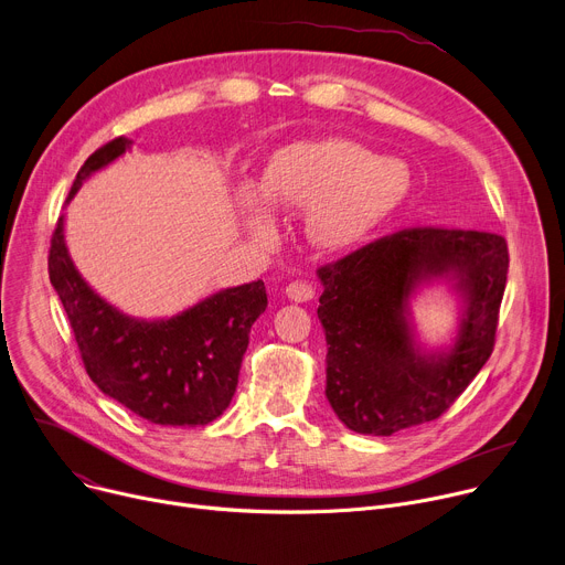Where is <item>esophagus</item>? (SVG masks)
<instances>
[{
  "label": "esophagus",
  "mask_w": 565,
  "mask_h": 565,
  "mask_svg": "<svg viewBox=\"0 0 565 565\" xmlns=\"http://www.w3.org/2000/svg\"><path fill=\"white\" fill-rule=\"evenodd\" d=\"M313 295H316V288L309 281H292L286 286V297L292 299V302H309V299H313Z\"/></svg>",
  "instance_id": "obj_1"
}]
</instances>
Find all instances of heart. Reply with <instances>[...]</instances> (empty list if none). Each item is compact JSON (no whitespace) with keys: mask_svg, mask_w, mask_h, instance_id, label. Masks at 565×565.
<instances>
[{"mask_svg":"<svg viewBox=\"0 0 565 565\" xmlns=\"http://www.w3.org/2000/svg\"><path fill=\"white\" fill-rule=\"evenodd\" d=\"M263 193L243 188L236 213L258 247L279 241L277 209L307 213V238L322 252L363 245L406 202L411 170L397 159L341 138L295 142L275 152L260 177Z\"/></svg>","mask_w":565,"mask_h":565,"instance_id":"obj_1","label":"heart"}]
</instances>
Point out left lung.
<instances>
[{"mask_svg": "<svg viewBox=\"0 0 565 565\" xmlns=\"http://www.w3.org/2000/svg\"><path fill=\"white\" fill-rule=\"evenodd\" d=\"M507 273L502 236L443 227L404 230L320 268L324 393L338 420L372 436L436 420L493 352ZM438 278L454 284L462 313L454 345L427 353L409 299Z\"/></svg>", "mask_w": 565, "mask_h": 565, "instance_id": "8db88e82", "label": "left lung"}]
</instances>
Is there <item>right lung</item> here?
I'll return each mask as SVG.
<instances>
[{
    "label": "right lung",
    "mask_w": 565,
    "mask_h": 565,
    "mask_svg": "<svg viewBox=\"0 0 565 565\" xmlns=\"http://www.w3.org/2000/svg\"><path fill=\"white\" fill-rule=\"evenodd\" d=\"M129 147L120 136L93 152L67 202ZM63 222L61 215L52 236L50 281L95 386L154 425L198 427L222 416L238 386L249 329L268 307L263 281L217 290L172 318H134L108 305L74 268Z\"/></svg>",
    "instance_id": "add662e5"
}]
</instances>
